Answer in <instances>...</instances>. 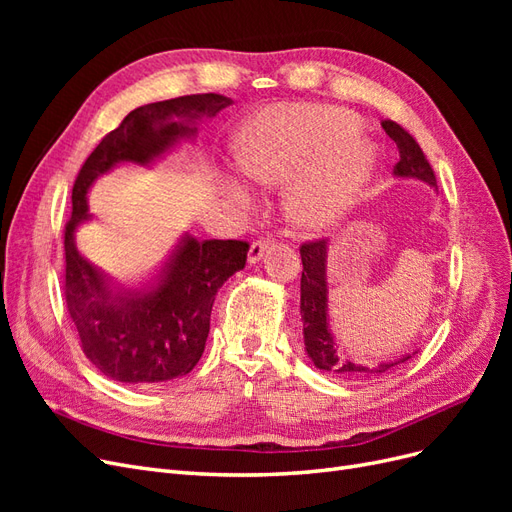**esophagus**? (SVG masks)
<instances>
[{
  "label": "esophagus",
  "instance_id": "1",
  "mask_svg": "<svg viewBox=\"0 0 512 512\" xmlns=\"http://www.w3.org/2000/svg\"><path fill=\"white\" fill-rule=\"evenodd\" d=\"M269 247H271L269 241H254L250 245V252H247V262H250V265H256V262H260V258L269 252Z\"/></svg>",
  "mask_w": 512,
  "mask_h": 512
}]
</instances>
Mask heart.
I'll return each instance as SVG.
<instances>
[{
	"instance_id": "heart-1",
	"label": "heart",
	"mask_w": 512,
	"mask_h": 512,
	"mask_svg": "<svg viewBox=\"0 0 512 512\" xmlns=\"http://www.w3.org/2000/svg\"><path fill=\"white\" fill-rule=\"evenodd\" d=\"M352 113L318 104H280L247 119L235 143L239 173L260 185L286 186V213L305 232L342 224L369 185L378 153L359 136ZM222 192L241 211L254 207V192L228 175Z\"/></svg>"
}]
</instances>
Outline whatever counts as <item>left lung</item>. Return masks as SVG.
<instances>
[{
  "label": "left lung",
  "instance_id": "1",
  "mask_svg": "<svg viewBox=\"0 0 512 512\" xmlns=\"http://www.w3.org/2000/svg\"><path fill=\"white\" fill-rule=\"evenodd\" d=\"M384 132L389 134L399 149V162L393 168L397 179H416L427 183L429 188L438 192L436 175L418 147L414 138L397 126L395 121H382ZM329 254L331 241L322 239L314 243L301 245V322H303V344L312 363L327 374L342 380H363L371 376H380L391 367L406 363L412 354L399 356L395 361H382L376 367L363 365L348 356V352L337 344L331 329V309H329Z\"/></svg>",
  "mask_w": 512,
  "mask_h": 512
}]
</instances>
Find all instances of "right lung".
I'll use <instances>...</instances> for the list:
<instances>
[{"label":"right lung","mask_w":512,"mask_h":512,"mask_svg":"<svg viewBox=\"0 0 512 512\" xmlns=\"http://www.w3.org/2000/svg\"><path fill=\"white\" fill-rule=\"evenodd\" d=\"M232 100L196 94L138 106L108 132L85 160L72 188L66 224V303L87 359L123 384H158L190 374L205 352L215 294L245 267L250 245L185 232L166 265L141 288H123L76 245L89 222V190L117 164L151 166L181 143H194L198 121L211 119Z\"/></svg>","instance_id":"obj_1"}]
</instances>
